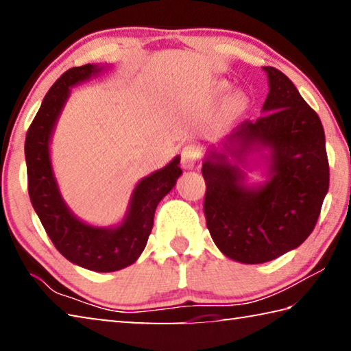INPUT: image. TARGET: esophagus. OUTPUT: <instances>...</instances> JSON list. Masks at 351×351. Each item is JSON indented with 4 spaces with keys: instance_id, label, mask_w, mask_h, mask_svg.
Returning a JSON list of instances; mask_svg holds the SVG:
<instances>
[{
    "instance_id": "1",
    "label": "esophagus",
    "mask_w": 351,
    "mask_h": 351,
    "mask_svg": "<svg viewBox=\"0 0 351 351\" xmlns=\"http://www.w3.org/2000/svg\"><path fill=\"white\" fill-rule=\"evenodd\" d=\"M199 156H201V150H199L198 145L190 144L187 147H184L182 148V153H181V165H182V169H186V170L195 169V165H197Z\"/></svg>"
}]
</instances>
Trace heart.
Masks as SVG:
<instances>
[{
	"mask_svg": "<svg viewBox=\"0 0 351 351\" xmlns=\"http://www.w3.org/2000/svg\"><path fill=\"white\" fill-rule=\"evenodd\" d=\"M219 90H228V85H226V83H219ZM235 104H237V106H243L245 105V97L243 96H237L235 97Z\"/></svg>",
	"mask_w": 351,
	"mask_h": 351,
	"instance_id": "obj_1",
	"label": "heart"
}]
</instances>
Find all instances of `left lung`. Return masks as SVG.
<instances>
[{
  "label": "left lung",
  "instance_id": "left-lung-1",
  "mask_svg": "<svg viewBox=\"0 0 351 351\" xmlns=\"http://www.w3.org/2000/svg\"><path fill=\"white\" fill-rule=\"evenodd\" d=\"M263 71L269 85L263 116L240 123L212 145L201 169L212 240L226 257L246 265L266 263L299 247L317 223L330 184L316 111L282 71ZM249 154H259L265 183L247 182L241 167Z\"/></svg>",
  "mask_w": 351,
  "mask_h": 351
}]
</instances>
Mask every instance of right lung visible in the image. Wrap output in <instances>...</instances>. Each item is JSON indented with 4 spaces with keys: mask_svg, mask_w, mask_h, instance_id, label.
<instances>
[{
    "mask_svg": "<svg viewBox=\"0 0 351 351\" xmlns=\"http://www.w3.org/2000/svg\"><path fill=\"white\" fill-rule=\"evenodd\" d=\"M104 69V64L91 63L71 68L51 86L27 130L25 156L31 203L57 251L85 269L112 272L127 268L139 258L152 234L154 210L175 187L182 170L180 156H175L165 167L142 178L133 190L125 217L116 226L100 228L74 215L58 189L49 145L71 88L96 77Z\"/></svg>",
    "mask_w": 351,
    "mask_h": 351,
    "instance_id": "obj_1",
    "label": "right lung"
}]
</instances>
